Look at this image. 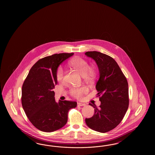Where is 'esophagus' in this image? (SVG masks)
Returning a JSON list of instances; mask_svg holds the SVG:
<instances>
[{
  "label": "esophagus",
  "mask_w": 155,
  "mask_h": 155,
  "mask_svg": "<svg viewBox=\"0 0 155 155\" xmlns=\"http://www.w3.org/2000/svg\"><path fill=\"white\" fill-rule=\"evenodd\" d=\"M77 106H85L84 103H81V102H78L77 103Z\"/></svg>",
  "instance_id": "esophagus-1"
}]
</instances>
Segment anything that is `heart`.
<instances>
[{
	"label": "heart",
	"instance_id": "1",
	"mask_svg": "<svg viewBox=\"0 0 155 155\" xmlns=\"http://www.w3.org/2000/svg\"><path fill=\"white\" fill-rule=\"evenodd\" d=\"M69 65L79 72L81 75L87 78H91L95 74V71L93 68H89L88 62L84 59L76 57L73 58L69 62ZM56 79L58 82H61L64 78V71L63 69L60 67L56 71ZM87 91L86 87L82 86L80 87H73L71 90V93L75 98H80L82 94Z\"/></svg>",
	"mask_w": 155,
	"mask_h": 155
}]
</instances>
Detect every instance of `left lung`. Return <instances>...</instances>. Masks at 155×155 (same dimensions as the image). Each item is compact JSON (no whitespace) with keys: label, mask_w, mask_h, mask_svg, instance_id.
<instances>
[{"label":"left lung","mask_w":155,"mask_h":155,"mask_svg":"<svg viewBox=\"0 0 155 155\" xmlns=\"http://www.w3.org/2000/svg\"><path fill=\"white\" fill-rule=\"evenodd\" d=\"M84 54L93 59L98 68L99 78L96 84L101 104L94 108V115L86 118V125L95 131L106 132L117 126L128 107V84L117 62L111 57L97 51Z\"/></svg>","instance_id":"1"}]
</instances>
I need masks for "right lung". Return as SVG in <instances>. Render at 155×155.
<instances>
[{
  "label": "right lung",
  "instance_id": "1",
  "mask_svg": "<svg viewBox=\"0 0 155 155\" xmlns=\"http://www.w3.org/2000/svg\"><path fill=\"white\" fill-rule=\"evenodd\" d=\"M74 54L59 53L39 60L29 71L22 86L21 103L29 121L43 132L55 131L68 121V113L77 106L76 102L59 100L53 91L57 84V70L66 59Z\"/></svg>",
  "mask_w": 155,
  "mask_h": 155
}]
</instances>
